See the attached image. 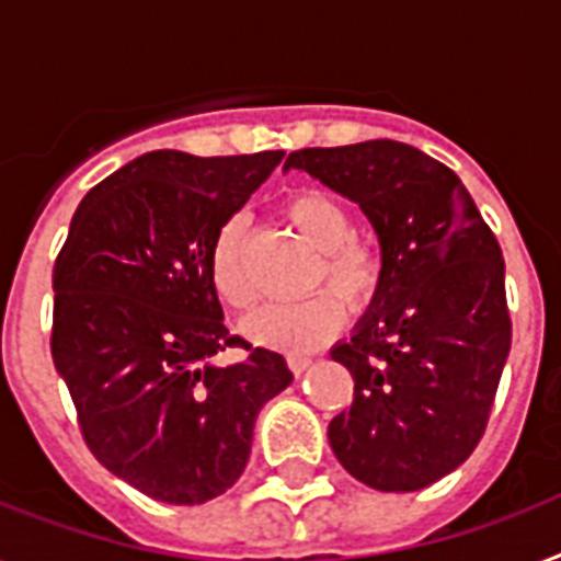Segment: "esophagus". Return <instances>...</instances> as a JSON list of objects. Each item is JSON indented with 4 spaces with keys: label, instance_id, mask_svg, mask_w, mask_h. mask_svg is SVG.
Returning <instances> with one entry per match:
<instances>
[{
    "label": "esophagus",
    "instance_id": "34e87169",
    "mask_svg": "<svg viewBox=\"0 0 561 561\" xmlns=\"http://www.w3.org/2000/svg\"><path fill=\"white\" fill-rule=\"evenodd\" d=\"M288 367L294 375H302L308 367H311V358H308V355H299V352H290Z\"/></svg>",
    "mask_w": 561,
    "mask_h": 561
}]
</instances>
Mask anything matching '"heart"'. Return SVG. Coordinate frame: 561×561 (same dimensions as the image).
<instances>
[{"label":"heart","mask_w":561,"mask_h":561,"mask_svg":"<svg viewBox=\"0 0 561 561\" xmlns=\"http://www.w3.org/2000/svg\"><path fill=\"white\" fill-rule=\"evenodd\" d=\"M285 215L299 236L314 247L320 264L311 273V288L329 285L350 308L367 306L381 285V255L364 241H355V224L350 209L332 194L302 188L290 194ZM211 288L227 306L250 308L255 299L253 282L244 267V220L227 218L218 227L209 247ZM334 293V294H335ZM333 294V295H334ZM331 290L285 306H264L247 317L241 332L259 346L282 352H308L325 343L343 320L341 300Z\"/></svg>","instance_id":"b5f03b06"}]
</instances>
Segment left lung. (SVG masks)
I'll return each mask as SVG.
<instances>
[{
	"instance_id": "obj_1",
	"label": "left lung",
	"mask_w": 561,
	"mask_h": 561,
	"mask_svg": "<svg viewBox=\"0 0 561 561\" xmlns=\"http://www.w3.org/2000/svg\"><path fill=\"white\" fill-rule=\"evenodd\" d=\"M290 169L358 203L381 247V285L332 350L355 378L329 422L334 457L378 492L431 486L480 443L513 343L497 238L460 178L413 145L302 148Z\"/></svg>"
}]
</instances>
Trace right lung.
<instances>
[{"label": "right lung", "instance_id": "add662e5", "mask_svg": "<svg viewBox=\"0 0 561 561\" xmlns=\"http://www.w3.org/2000/svg\"><path fill=\"white\" fill-rule=\"evenodd\" d=\"M285 151H151L90 188L55 262L51 358L83 439L162 504L224 495L244 471L264 401L294 381L279 352L224 325L209 247ZM229 345L248 358L218 365Z\"/></svg>", "mask_w": 561, "mask_h": 561}]
</instances>
